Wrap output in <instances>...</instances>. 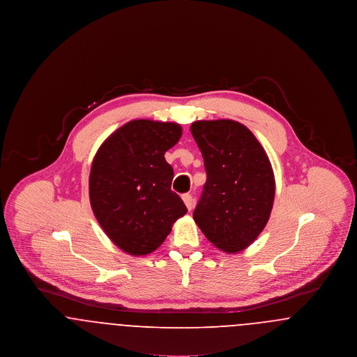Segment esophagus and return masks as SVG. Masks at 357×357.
Returning <instances> with one entry per match:
<instances>
[{
  "label": "esophagus",
  "mask_w": 357,
  "mask_h": 357,
  "mask_svg": "<svg viewBox=\"0 0 357 357\" xmlns=\"http://www.w3.org/2000/svg\"><path fill=\"white\" fill-rule=\"evenodd\" d=\"M182 199H183V202L186 204L187 210L191 211L192 207H194V198H192L190 194H183V195H182Z\"/></svg>",
  "instance_id": "34e87169"
}]
</instances>
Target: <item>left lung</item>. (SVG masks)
<instances>
[{"label": "left lung", "instance_id": "1", "mask_svg": "<svg viewBox=\"0 0 357 357\" xmlns=\"http://www.w3.org/2000/svg\"><path fill=\"white\" fill-rule=\"evenodd\" d=\"M204 156L206 183L192 217L222 252L252 245L272 213V165L253 132L234 120H199L190 127Z\"/></svg>", "mask_w": 357, "mask_h": 357}]
</instances>
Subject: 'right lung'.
I'll use <instances>...</instances> for the list:
<instances>
[{
  "label": "right lung",
  "mask_w": 357,
  "mask_h": 357,
  "mask_svg": "<svg viewBox=\"0 0 357 357\" xmlns=\"http://www.w3.org/2000/svg\"><path fill=\"white\" fill-rule=\"evenodd\" d=\"M182 127L170 121L131 120L108 136L93 158L89 201L104 233L123 252L146 255L187 213L171 190L174 170L165 153Z\"/></svg>",
  "instance_id": "1"
}]
</instances>
